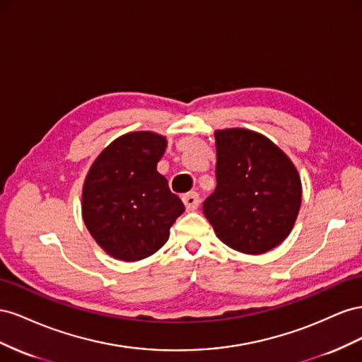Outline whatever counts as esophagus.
<instances>
[{
  "instance_id": "34e87169",
  "label": "esophagus",
  "mask_w": 362,
  "mask_h": 362,
  "mask_svg": "<svg viewBox=\"0 0 362 362\" xmlns=\"http://www.w3.org/2000/svg\"><path fill=\"white\" fill-rule=\"evenodd\" d=\"M182 200L185 203V208H187V211H195V209L199 208V204H200L199 194L194 192V191L185 194L183 197H182Z\"/></svg>"
}]
</instances>
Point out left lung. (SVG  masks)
Masks as SVG:
<instances>
[{"label":"left lung","mask_w":362,"mask_h":362,"mask_svg":"<svg viewBox=\"0 0 362 362\" xmlns=\"http://www.w3.org/2000/svg\"><path fill=\"white\" fill-rule=\"evenodd\" d=\"M216 187L203 203L216 236L247 255L274 249L290 235L302 203L294 163L276 144L247 129L215 132Z\"/></svg>","instance_id":"left-lung-1"}]
</instances>
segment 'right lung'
Returning <instances> with one entry per match:
<instances>
[{
  "label": "right lung",
  "instance_id": "1",
  "mask_svg": "<svg viewBox=\"0 0 362 362\" xmlns=\"http://www.w3.org/2000/svg\"><path fill=\"white\" fill-rule=\"evenodd\" d=\"M167 139L132 132L103 150L85 179L81 215L92 238L115 259L139 261L168 241L185 211L168 180L158 173Z\"/></svg>",
  "mask_w": 362,
  "mask_h": 362
}]
</instances>
